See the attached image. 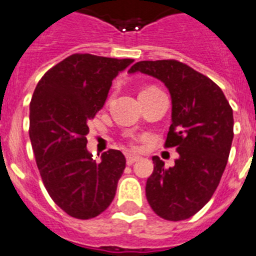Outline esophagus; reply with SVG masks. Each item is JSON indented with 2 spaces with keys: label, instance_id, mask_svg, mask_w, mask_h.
<instances>
[{
  "label": "esophagus",
  "instance_id": "1",
  "mask_svg": "<svg viewBox=\"0 0 256 256\" xmlns=\"http://www.w3.org/2000/svg\"><path fill=\"white\" fill-rule=\"evenodd\" d=\"M138 156H135V155H128L126 156V164L128 165H132V164H135L136 161H138Z\"/></svg>",
  "mask_w": 256,
  "mask_h": 256
}]
</instances>
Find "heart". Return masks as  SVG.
<instances>
[{
  "instance_id": "obj_1",
  "label": "heart",
  "mask_w": 256,
  "mask_h": 256,
  "mask_svg": "<svg viewBox=\"0 0 256 256\" xmlns=\"http://www.w3.org/2000/svg\"><path fill=\"white\" fill-rule=\"evenodd\" d=\"M148 88H145V90H148ZM145 90H142V91H145Z\"/></svg>"
}]
</instances>
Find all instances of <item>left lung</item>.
I'll return each mask as SVG.
<instances>
[{"label": "left lung", "instance_id": "1", "mask_svg": "<svg viewBox=\"0 0 256 256\" xmlns=\"http://www.w3.org/2000/svg\"><path fill=\"white\" fill-rule=\"evenodd\" d=\"M135 72L168 88L172 108L165 146L178 152L171 168L152 156L146 199L162 219H188L212 199L225 170L234 138L232 108L214 81L176 60L136 62L128 70Z\"/></svg>", "mask_w": 256, "mask_h": 256}]
</instances>
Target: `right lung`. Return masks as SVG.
Instances as JSON below:
<instances>
[{
	"instance_id": "add662e5",
	"label": "right lung",
	"mask_w": 256,
	"mask_h": 256,
	"mask_svg": "<svg viewBox=\"0 0 256 256\" xmlns=\"http://www.w3.org/2000/svg\"><path fill=\"white\" fill-rule=\"evenodd\" d=\"M131 58L75 54L47 71L30 104V138L51 199L76 219L105 212L116 194L126 158L118 150L92 158L86 144L88 120L108 98L112 80Z\"/></svg>"
}]
</instances>
